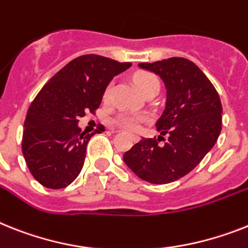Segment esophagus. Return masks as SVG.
<instances>
[{"instance_id": "1", "label": "esophagus", "mask_w": 248, "mask_h": 248, "mask_svg": "<svg viewBox=\"0 0 248 248\" xmlns=\"http://www.w3.org/2000/svg\"><path fill=\"white\" fill-rule=\"evenodd\" d=\"M133 138H134V139H136V140H137V139H138V137H137V136H133Z\"/></svg>"}]
</instances>
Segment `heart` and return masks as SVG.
Returning a JSON list of instances; mask_svg holds the SVG:
<instances>
[{"label": "heart", "instance_id": "obj_1", "mask_svg": "<svg viewBox=\"0 0 248 248\" xmlns=\"http://www.w3.org/2000/svg\"><path fill=\"white\" fill-rule=\"evenodd\" d=\"M136 83L137 87L143 95H146L147 92H149L151 90H159V81L156 76L152 75V73L148 72H142L138 73L136 76ZM112 90V83H110L108 87H106L105 92H104V99H109L110 93H111ZM147 122L146 116L142 115H136V114H128V112H123L120 115L116 116L115 123L119 126L124 129H128V130H137V129L140 126L142 123Z\"/></svg>", "mask_w": 248, "mask_h": 248}]
</instances>
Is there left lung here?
<instances>
[{"instance_id":"8db88e82","label":"left lung","mask_w":248,"mask_h":248,"mask_svg":"<svg viewBox=\"0 0 248 248\" xmlns=\"http://www.w3.org/2000/svg\"><path fill=\"white\" fill-rule=\"evenodd\" d=\"M138 65L159 76L166 86L165 110L156 123L161 136L142 138L123 159L147 183H172L193 171L214 147L222 130V102L209 78L189 59Z\"/></svg>"}]
</instances>
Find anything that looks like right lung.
<instances>
[{
    "instance_id": "add662e5",
    "label": "right lung",
    "mask_w": 248,
    "mask_h": 248,
    "mask_svg": "<svg viewBox=\"0 0 248 248\" xmlns=\"http://www.w3.org/2000/svg\"><path fill=\"white\" fill-rule=\"evenodd\" d=\"M132 63L96 54L81 55L44 85L24 123L22 155L34 179L48 189H63L83 167L87 143L79 118L95 112L106 87Z\"/></svg>"
}]
</instances>
